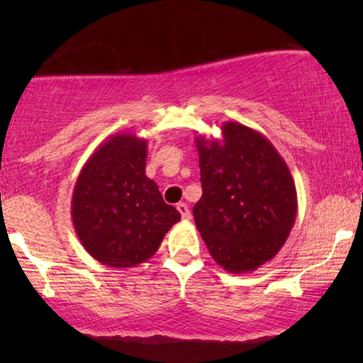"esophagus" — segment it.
Wrapping results in <instances>:
<instances>
[{
	"label": "esophagus",
	"mask_w": 363,
	"mask_h": 363,
	"mask_svg": "<svg viewBox=\"0 0 363 363\" xmlns=\"http://www.w3.org/2000/svg\"><path fill=\"white\" fill-rule=\"evenodd\" d=\"M177 210L180 211V215H182L183 220H190V210H188L186 203H178Z\"/></svg>",
	"instance_id": "obj_1"
}]
</instances>
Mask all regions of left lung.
Masks as SVG:
<instances>
[{"label":"left lung","instance_id":"1","mask_svg":"<svg viewBox=\"0 0 363 363\" xmlns=\"http://www.w3.org/2000/svg\"><path fill=\"white\" fill-rule=\"evenodd\" d=\"M221 132V140L195 138L203 195L193 218L213 259L246 274L284 246L297 193L284 158L262 133L238 122H225Z\"/></svg>","mask_w":363,"mask_h":363}]
</instances>
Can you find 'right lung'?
Listing matches in <instances>:
<instances>
[{
	"label": "right lung",
	"instance_id": "1",
	"mask_svg": "<svg viewBox=\"0 0 363 363\" xmlns=\"http://www.w3.org/2000/svg\"><path fill=\"white\" fill-rule=\"evenodd\" d=\"M147 140L116 133L79 173L71 215L82 246L102 264L135 267L155 255L180 213L145 175Z\"/></svg>",
	"mask_w": 363,
	"mask_h": 363
}]
</instances>
